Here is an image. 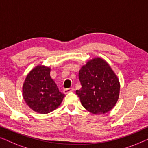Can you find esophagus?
Wrapping results in <instances>:
<instances>
[{"label": "esophagus", "mask_w": 148, "mask_h": 148, "mask_svg": "<svg viewBox=\"0 0 148 148\" xmlns=\"http://www.w3.org/2000/svg\"><path fill=\"white\" fill-rule=\"evenodd\" d=\"M73 91V88L64 89V91H63V93L64 94H68V93H69V92H72Z\"/></svg>", "instance_id": "obj_1"}]
</instances>
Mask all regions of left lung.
<instances>
[{"label": "left lung", "instance_id": "left-lung-1", "mask_svg": "<svg viewBox=\"0 0 148 148\" xmlns=\"http://www.w3.org/2000/svg\"><path fill=\"white\" fill-rule=\"evenodd\" d=\"M82 88L76 90L82 106L94 114H104L116 105L120 94L118 77L104 58L94 57L79 71Z\"/></svg>", "mask_w": 148, "mask_h": 148}]
</instances>
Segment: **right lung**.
Instances as JSON below:
<instances>
[{
	"label": "right lung",
	"mask_w": 148,
	"mask_h": 148,
	"mask_svg": "<svg viewBox=\"0 0 148 148\" xmlns=\"http://www.w3.org/2000/svg\"><path fill=\"white\" fill-rule=\"evenodd\" d=\"M50 70L49 66L38 64L29 72L23 84L22 92L25 103L40 114L55 110L64 97L50 77Z\"/></svg>",
	"instance_id": "add662e5"
}]
</instances>
